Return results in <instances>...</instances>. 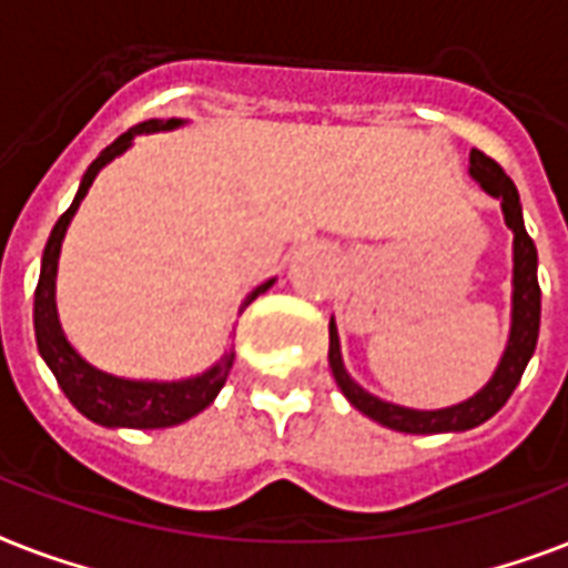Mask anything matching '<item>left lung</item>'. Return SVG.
<instances>
[{
	"label": "left lung",
	"instance_id": "1",
	"mask_svg": "<svg viewBox=\"0 0 568 568\" xmlns=\"http://www.w3.org/2000/svg\"><path fill=\"white\" fill-rule=\"evenodd\" d=\"M471 176L480 182V189L486 194H493L501 200L504 221L513 230V329L504 359L498 365L495 377L486 383L475 397H468L466 404L448 406V409H406V406H395L379 400V397L368 395L365 388H359L351 379V374L342 365V351H338V333L336 324L329 321V368L336 377L338 388L345 392L351 404L365 413L368 418L379 422L383 427L400 433H457L471 430L477 424H484L486 418H493L507 397L513 395V388L519 386L521 374L528 368L530 356L537 351L539 338V310H542V292H539L537 280V244L525 230L521 221V203L519 191L513 185V180L504 173V168L495 159H489L480 150H471Z\"/></svg>",
	"mask_w": 568,
	"mask_h": 568
}]
</instances>
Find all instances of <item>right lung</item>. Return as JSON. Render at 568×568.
Segmentation results:
<instances>
[{
	"label": "right lung",
	"instance_id": "1",
	"mask_svg": "<svg viewBox=\"0 0 568 568\" xmlns=\"http://www.w3.org/2000/svg\"><path fill=\"white\" fill-rule=\"evenodd\" d=\"M180 126V120H146V123H138L129 132L109 144L102 150L93 164L88 168V173L82 176V185L75 191L73 205L67 209L58 223L52 226V235L47 241V250H43V265H40V280L38 288H34V336H38L40 356L47 359V365L55 374L58 386L64 388V395L70 397V404L79 409L82 415H88L91 422L105 424V427H135V430H155V427H173V424H182L194 418L196 413H203L205 406L212 404L217 392L226 383V374L232 368V354H226L221 363L209 368L200 377L180 379V383H141V379H123L111 377L105 372H97L93 365H88L82 356L75 354L70 342L61 333V324H58L55 312V271H58V253H61V241H64V232L70 226V217L75 214L82 196L88 194L91 182L97 180V173L105 168V164L120 155L132 144V138L141 135V132H162V129ZM274 285V280H267L250 294L247 303H253L262 292H267Z\"/></svg>",
	"mask_w": 568,
	"mask_h": 568
}]
</instances>
